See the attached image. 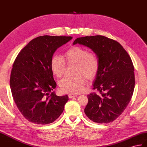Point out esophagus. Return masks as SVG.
<instances>
[{
  "mask_svg": "<svg viewBox=\"0 0 147 147\" xmlns=\"http://www.w3.org/2000/svg\"><path fill=\"white\" fill-rule=\"evenodd\" d=\"M68 96H69V98H73L74 97H76V94H68Z\"/></svg>",
  "mask_w": 147,
  "mask_h": 147,
  "instance_id": "34e87169",
  "label": "esophagus"
}]
</instances>
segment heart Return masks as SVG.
<instances>
[{
	"instance_id": "obj_1",
	"label": "heart",
	"mask_w": 147,
	"mask_h": 147,
	"mask_svg": "<svg viewBox=\"0 0 147 147\" xmlns=\"http://www.w3.org/2000/svg\"><path fill=\"white\" fill-rule=\"evenodd\" d=\"M64 57L65 59L58 54L52 57L50 62L51 71L54 76L60 78L66 71V62L68 65L75 64L73 72L75 76L63 78L59 85L64 92L80 93L86 83L85 78L90 81L97 76L100 70V61L96 54L90 53L87 49L80 46L70 47L65 52Z\"/></svg>"
}]
</instances>
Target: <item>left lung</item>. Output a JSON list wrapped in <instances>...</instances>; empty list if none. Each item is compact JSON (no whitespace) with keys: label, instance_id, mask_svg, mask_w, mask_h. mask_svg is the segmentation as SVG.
<instances>
[{"label":"left lung","instance_id":"obj_1","mask_svg":"<svg viewBox=\"0 0 147 147\" xmlns=\"http://www.w3.org/2000/svg\"><path fill=\"white\" fill-rule=\"evenodd\" d=\"M89 47L100 61L93 89L88 95L84 113L98 123L113 121L127 108L135 88L134 66L129 54L116 40L103 36L78 37L73 44Z\"/></svg>","mask_w":147,"mask_h":147}]
</instances>
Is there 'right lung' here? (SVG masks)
Returning <instances> with one entry per match:
<instances>
[{
  "mask_svg": "<svg viewBox=\"0 0 147 147\" xmlns=\"http://www.w3.org/2000/svg\"><path fill=\"white\" fill-rule=\"evenodd\" d=\"M72 38L71 36L37 37L16 57L11 73L10 87L17 107L29 121L38 125L49 124L63 113L68 96H58L52 92L57 84L50 62L58 47Z\"/></svg>",
  "mask_w": 147,
  "mask_h": 147,
  "instance_id": "right-lung-1",
  "label": "right lung"
}]
</instances>
